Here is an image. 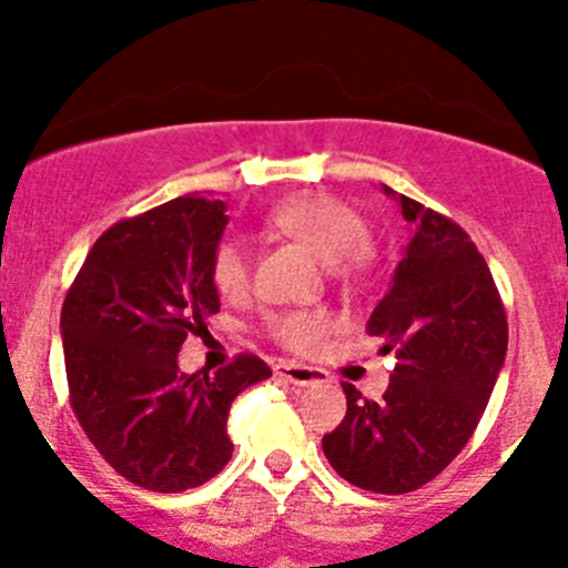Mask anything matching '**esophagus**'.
<instances>
[{
  "instance_id": "esophagus-1",
  "label": "esophagus",
  "mask_w": 568,
  "mask_h": 568,
  "mask_svg": "<svg viewBox=\"0 0 568 568\" xmlns=\"http://www.w3.org/2000/svg\"><path fill=\"white\" fill-rule=\"evenodd\" d=\"M274 374L280 379L291 382V385L300 387H311V385H321L326 379V374L321 368H311V365H294V363H277L274 365Z\"/></svg>"
}]
</instances>
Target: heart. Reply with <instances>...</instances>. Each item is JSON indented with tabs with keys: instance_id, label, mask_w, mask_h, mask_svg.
Masks as SVG:
<instances>
[{
	"instance_id": "b5f03b06",
	"label": "heart",
	"mask_w": 568,
	"mask_h": 568,
	"mask_svg": "<svg viewBox=\"0 0 568 568\" xmlns=\"http://www.w3.org/2000/svg\"><path fill=\"white\" fill-rule=\"evenodd\" d=\"M266 222L283 236L296 239L321 261L354 268L365 257L368 222L346 200L326 192H294L268 209ZM211 283L225 300H239L250 288V257L236 239H222L211 255ZM266 332L291 352L307 354L329 335V318L316 311H274L263 318Z\"/></svg>"
}]
</instances>
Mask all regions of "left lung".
Here are the masks:
<instances>
[{"label":"left lung","mask_w":568,"mask_h":568,"mask_svg":"<svg viewBox=\"0 0 568 568\" xmlns=\"http://www.w3.org/2000/svg\"><path fill=\"white\" fill-rule=\"evenodd\" d=\"M412 222L393 288L368 318L382 352L395 348L379 400L343 382L346 417L321 439L332 469L379 495L437 478L473 437L508 348L500 291L464 227L385 186Z\"/></svg>","instance_id":"left-lung-1"}]
</instances>
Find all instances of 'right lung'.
I'll list each match as a JSON object with an SVG mask.
<instances>
[{
    "label": "right lung",
    "mask_w": 568,
    "mask_h": 568,
    "mask_svg": "<svg viewBox=\"0 0 568 568\" xmlns=\"http://www.w3.org/2000/svg\"><path fill=\"white\" fill-rule=\"evenodd\" d=\"M227 225L222 200L183 194L114 222L62 302L73 415L114 473L151 491H186L233 456V398L272 376L255 354L216 374H181L186 335L220 311L211 255Z\"/></svg>",
    "instance_id": "right-lung-1"
}]
</instances>
